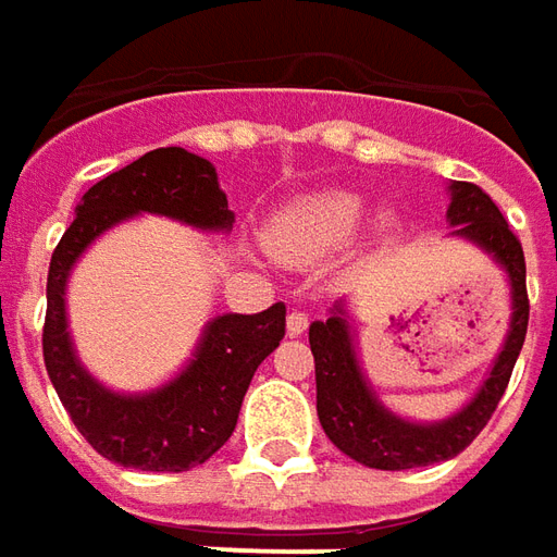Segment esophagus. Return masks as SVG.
I'll return each mask as SVG.
<instances>
[{
    "instance_id": "esophagus-1",
    "label": "esophagus",
    "mask_w": 557,
    "mask_h": 557,
    "mask_svg": "<svg viewBox=\"0 0 557 557\" xmlns=\"http://www.w3.org/2000/svg\"><path fill=\"white\" fill-rule=\"evenodd\" d=\"M306 326H309V314H306V311L294 309L287 314V335H302L306 333Z\"/></svg>"
}]
</instances>
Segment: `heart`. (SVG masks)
Listing matches in <instances>:
<instances>
[{"label":"heart","instance_id":"obj_1","mask_svg":"<svg viewBox=\"0 0 557 557\" xmlns=\"http://www.w3.org/2000/svg\"><path fill=\"white\" fill-rule=\"evenodd\" d=\"M366 219V197L345 188H323L294 200L270 224V246L287 260L330 255L354 239Z\"/></svg>","mask_w":557,"mask_h":557}]
</instances>
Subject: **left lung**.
Masks as SVG:
<instances>
[{
  "label": "left lung",
  "instance_id": "8db88e82",
  "mask_svg": "<svg viewBox=\"0 0 557 557\" xmlns=\"http://www.w3.org/2000/svg\"><path fill=\"white\" fill-rule=\"evenodd\" d=\"M447 222L453 236L474 243L480 251L507 272L510 282V330L504 335L498 357L476 386V393L459 411L435 423H417L398 417L377 398L362 372L357 354V333L350 326V311L338 299L323 321L309 326V345L314 354V384H318V420L335 447L354 461L377 471H408L447 461L468 447L488 417L498 408L510 384L512 366L519 360L528 330V290H524L522 243L512 236L500 209L474 183L447 185Z\"/></svg>",
  "mask_w": 557,
  "mask_h": 557
}]
</instances>
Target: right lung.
<instances>
[{
  "mask_svg": "<svg viewBox=\"0 0 557 557\" xmlns=\"http://www.w3.org/2000/svg\"><path fill=\"white\" fill-rule=\"evenodd\" d=\"M144 212L209 234L234 227L215 168L183 146L152 149L98 180L81 197L74 222L50 258L45 366L59 401L96 453L122 468L180 474L203 465L234 435L251 377L285 338V302L258 314H215L197 338L191 360L168 384L146 393L104 386L74 350L65 290L86 248Z\"/></svg>",
  "mask_w": 557,
  "mask_h": 557,
  "instance_id": "1",
  "label": "right lung"
}]
</instances>
